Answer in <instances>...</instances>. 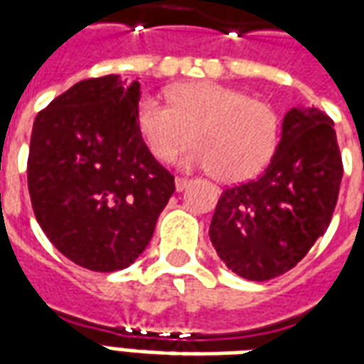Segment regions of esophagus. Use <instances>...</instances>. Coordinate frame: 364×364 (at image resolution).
<instances>
[{"label": "esophagus", "mask_w": 364, "mask_h": 364, "mask_svg": "<svg viewBox=\"0 0 364 364\" xmlns=\"http://www.w3.org/2000/svg\"><path fill=\"white\" fill-rule=\"evenodd\" d=\"M187 185H189V179H185V177H175V191H177V193H181V191L187 189Z\"/></svg>", "instance_id": "obj_1"}]
</instances>
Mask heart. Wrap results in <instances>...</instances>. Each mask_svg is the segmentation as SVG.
<instances>
[{
    "instance_id": "b5f03b06",
    "label": "heart",
    "mask_w": 364,
    "mask_h": 364,
    "mask_svg": "<svg viewBox=\"0 0 364 364\" xmlns=\"http://www.w3.org/2000/svg\"><path fill=\"white\" fill-rule=\"evenodd\" d=\"M169 103L144 97L136 109L138 132L156 159L169 161L193 138L197 144L181 158L183 167L240 183L273 158L279 114L265 101L222 83L191 82L175 85Z\"/></svg>"
}]
</instances>
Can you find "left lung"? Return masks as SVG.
Here are the masks:
<instances>
[{
  "mask_svg": "<svg viewBox=\"0 0 364 364\" xmlns=\"http://www.w3.org/2000/svg\"><path fill=\"white\" fill-rule=\"evenodd\" d=\"M341 177L333 120L314 107L290 109L265 171L218 198L208 230L218 257L247 281L290 271L328 230Z\"/></svg>",
  "mask_w": 364,
  "mask_h": 364,
  "instance_id": "obj_1",
  "label": "left lung"
}]
</instances>
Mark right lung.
I'll return each instance as SVG.
<instances>
[{"instance_id":"1","label":"right lung","mask_w":364,"mask_h":364,"mask_svg":"<svg viewBox=\"0 0 364 364\" xmlns=\"http://www.w3.org/2000/svg\"><path fill=\"white\" fill-rule=\"evenodd\" d=\"M140 83L83 80L36 114L27 181L36 222L80 267L111 273L150 244L173 175L136 127Z\"/></svg>"}]
</instances>
